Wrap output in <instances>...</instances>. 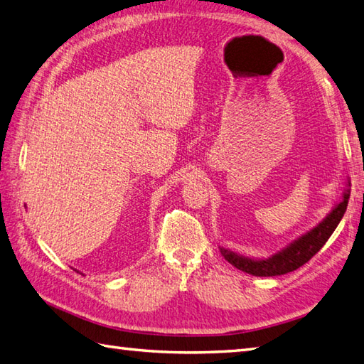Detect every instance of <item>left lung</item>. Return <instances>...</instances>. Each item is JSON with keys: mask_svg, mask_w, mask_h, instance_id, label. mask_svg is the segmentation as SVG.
Returning <instances> with one entry per match:
<instances>
[{"mask_svg": "<svg viewBox=\"0 0 364 364\" xmlns=\"http://www.w3.org/2000/svg\"><path fill=\"white\" fill-rule=\"evenodd\" d=\"M349 197L350 191H347L343 202L339 203L318 227L308 231L306 235L299 237L297 241H294L291 245L286 247L284 250L272 255V257L267 259L244 258L233 252L220 249L223 258H225L230 264H233L236 269L242 270V272L257 277H275L292 272V270L301 267L305 262L310 261L314 255L322 249L323 244L328 241V237L343 219V215L347 210V203H349Z\"/></svg>", "mask_w": 364, "mask_h": 364, "instance_id": "obj_1", "label": "left lung"}]
</instances>
